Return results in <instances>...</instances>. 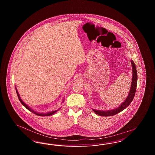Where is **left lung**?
<instances>
[{
  "mask_svg": "<svg viewBox=\"0 0 155 155\" xmlns=\"http://www.w3.org/2000/svg\"><path fill=\"white\" fill-rule=\"evenodd\" d=\"M131 63L132 64V67H133V78H132V83L131 85V88L130 90V92L127 97L126 99L124 101V102L123 103H121L117 108L114 109L113 110H110L107 111H101L97 110L95 109H92L93 111L99 116H111L116 115L118 114V113L121 112V111L124 110L127 107L129 106V104L132 102L133 101V99L135 96V94L136 92V89H137V79H138V76H137V68L135 65V63H134L133 60H131Z\"/></svg>",
  "mask_w": 155,
  "mask_h": 155,
  "instance_id": "left-lung-1",
  "label": "left lung"
}]
</instances>
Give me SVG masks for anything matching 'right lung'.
<instances>
[{"mask_svg":"<svg viewBox=\"0 0 155 155\" xmlns=\"http://www.w3.org/2000/svg\"><path fill=\"white\" fill-rule=\"evenodd\" d=\"M15 90H16V93H17V95L18 97V99L20 100V102L21 103L22 105H23L25 108H27L28 110H30V111H31L32 113H34L35 114H36L37 116H49L53 115V114L54 113H55L57 111L59 110H58L52 111H49V112H48V113H39V112H37V111L32 110V109H31L27 104H26L25 103H24V102L22 101V100H21V97H20V96L19 95V94H18V92L17 89L15 88ZM63 102H64V100H63Z\"/></svg>","mask_w":155,"mask_h":155,"instance_id":"right-lung-1","label":"right lung"}]
</instances>
